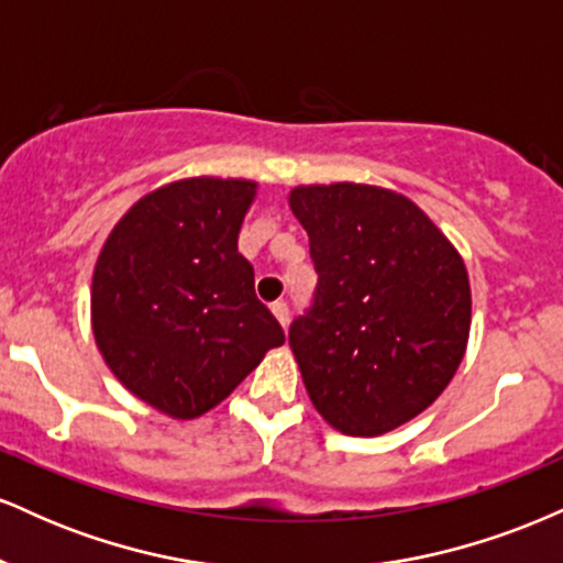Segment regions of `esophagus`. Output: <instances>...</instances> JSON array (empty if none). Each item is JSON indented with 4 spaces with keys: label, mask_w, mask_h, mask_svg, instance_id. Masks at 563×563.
Listing matches in <instances>:
<instances>
[{
    "label": "esophagus",
    "mask_w": 563,
    "mask_h": 563,
    "mask_svg": "<svg viewBox=\"0 0 563 563\" xmlns=\"http://www.w3.org/2000/svg\"><path fill=\"white\" fill-rule=\"evenodd\" d=\"M269 309H273L275 320H277V322H280V325H283V328H286V322H288V307H286V301H275V303H273V307H269Z\"/></svg>",
    "instance_id": "34e87169"
}]
</instances>
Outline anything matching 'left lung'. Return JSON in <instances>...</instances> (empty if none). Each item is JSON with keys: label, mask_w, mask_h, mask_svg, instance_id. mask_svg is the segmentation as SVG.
Returning a JSON list of instances; mask_svg holds the SVG:
<instances>
[{"label": "left lung", "mask_w": 563, "mask_h": 563, "mask_svg": "<svg viewBox=\"0 0 563 563\" xmlns=\"http://www.w3.org/2000/svg\"><path fill=\"white\" fill-rule=\"evenodd\" d=\"M288 206L309 235L318 290L288 344L314 410L349 437H380L448 389L468 346L463 256L402 192L299 185Z\"/></svg>", "instance_id": "left-lung-1"}]
</instances>
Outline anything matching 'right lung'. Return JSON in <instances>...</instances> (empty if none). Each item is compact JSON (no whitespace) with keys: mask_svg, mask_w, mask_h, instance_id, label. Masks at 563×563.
<instances>
[{"mask_svg":"<svg viewBox=\"0 0 563 563\" xmlns=\"http://www.w3.org/2000/svg\"><path fill=\"white\" fill-rule=\"evenodd\" d=\"M260 185L187 177L142 196L102 243L92 333L134 397L177 421L203 416L286 341L238 254Z\"/></svg>","mask_w":563,"mask_h":563,"instance_id":"add662e5","label":"right lung"}]
</instances>
